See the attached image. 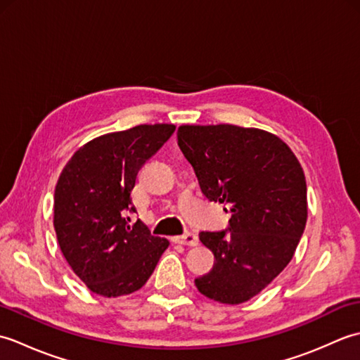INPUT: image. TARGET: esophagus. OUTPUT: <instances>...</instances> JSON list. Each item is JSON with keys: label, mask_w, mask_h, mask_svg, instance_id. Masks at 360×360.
<instances>
[{"label": "esophagus", "mask_w": 360, "mask_h": 360, "mask_svg": "<svg viewBox=\"0 0 360 360\" xmlns=\"http://www.w3.org/2000/svg\"><path fill=\"white\" fill-rule=\"evenodd\" d=\"M173 241L179 243V244H186V246H198V243H200V240H198V235L192 233V232H187L184 235L174 236Z\"/></svg>", "instance_id": "obj_1"}]
</instances>
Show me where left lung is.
Listing matches in <instances>:
<instances>
[{
    "label": "left lung",
    "mask_w": 360,
    "mask_h": 360,
    "mask_svg": "<svg viewBox=\"0 0 360 360\" xmlns=\"http://www.w3.org/2000/svg\"><path fill=\"white\" fill-rule=\"evenodd\" d=\"M178 145L204 196L232 212L226 231L200 233L215 264L195 285L219 303L248 302L285 269L302 238L303 168L285 142L257 128L182 125Z\"/></svg>",
    "instance_id": "1"
}]
</instances>
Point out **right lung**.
I'll use <instances>...</instances> for the list:
<instances>
[{
	"instance_id": "obj_1",
	"label": "right lung",
	"mask_w": 360,
	"mask_h": 360,
	"mask_svg": "<svg viewBox=\"0 0 360 360\" xmlns=\"http://www.w3.org/2000/svg\"><path fill=\"white\" fill-rule=\"evenodd\" d=\"M174 125H137L83 145L63 168L53 195V227L75 275L102 297L141 289L168 241L151 235L134 213L131 190L141 167Z\"/></svg>"
}]
</instances>
